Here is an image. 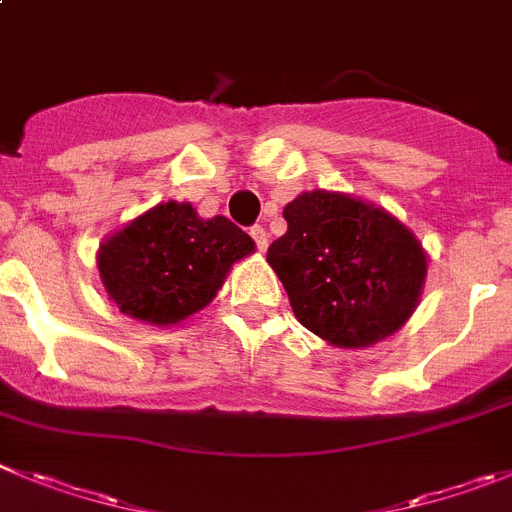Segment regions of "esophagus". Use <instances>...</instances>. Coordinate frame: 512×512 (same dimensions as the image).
<instances>
[{
	"mask_svg": "<svg viewBox=\"0 0 512 512\" xmlns=\"http://www.w3.org/2000/svg\"><path fill=\"white\" fill-rule=\"evenodd\" d=\"M251 238L256 241V248H259V251H266V248H269V233H266L264 225H253Z\"/></svg>",
	"mask_w": 512,
	"mask_h": 512,
	"instance_id": "obj_1",
	"label": "esophagus"
}]
</instances>
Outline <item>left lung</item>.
Listing matches in <instances>:
<instances>
[{
	"instance_id": "left-lung-1",
	"label": "left lung",
	"mask_w": 512,
	"mask_h": 512,
	"mask_svg": "<svg viewBox=\"0 0 512 512\" xmlns=\"http://www.w3.org/2000/svg\"><path fill=\"white\" fill-rule=\"evenodd\" d=\"M284 220L287 233L271 243L266 261L309 332L360 350L409 322L429 264L396 215L345 192L309 190L284 208Z\"/></svg>"
}]
</instances>
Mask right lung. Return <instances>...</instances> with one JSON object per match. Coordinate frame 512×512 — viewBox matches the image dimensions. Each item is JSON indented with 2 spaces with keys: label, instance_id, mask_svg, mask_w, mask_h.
I'll list each match as a JSON object with an SVG mask.
<instances>
[{
  "label": "right lung",
  "instance_id": "1",
  "mask_svg": "<svg viewBox=\"0 0 512 512\" xmlns=\"http://www.w3.org/2000/svg\"><path fill=\"white\" fill-rule=\"evenodd\" d=\"M256 251L223 215L200 218L190 203H157L103 238L96 264L119 312L144 325H180L215 299L236 261Z\"/></svg>",
  "mask_w": 512,
  "mask_h": 512
}]
</instances>
